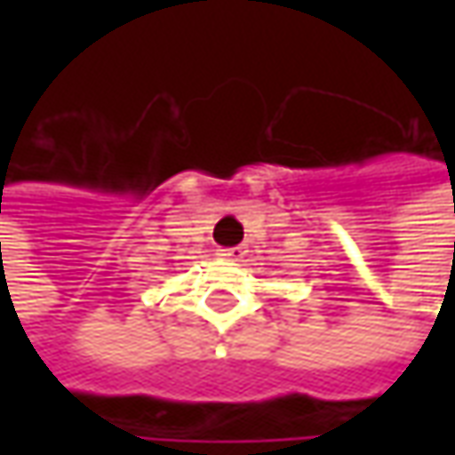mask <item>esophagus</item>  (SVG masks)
<instances>
[{
    "mask_svg": "<svg viewBox=\"0 0 455 455\" xmlns=\"http://www.w3.org/2000/svg\"><path fill=\"white\" fill-rule=\"evenodd\" d=\"M218 255L220 258H225V260H240V258L245 255V251H243V248H220Z\"/></svg>",
    "mask_w": 455,
    "mask_h": 455,
    "instance_id": "34e87169",
    "label": "esophagus"
}]
</instances>
